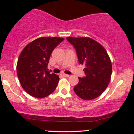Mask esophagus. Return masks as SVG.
<instances>
[{"instance_id":"1","label":"esophagus","mask_w":134,"mask_h":134,"mask_svg":"<svg viewBox=\"0 0 134 134\" xmlns=\"http://www.w3.org/2000/svg\"><path fill=\"white\" fill-rule=\"evenodd\" d=\"M61 76L63 77H69V75L65 74H61Z\"/></svg>"}]
</instances>
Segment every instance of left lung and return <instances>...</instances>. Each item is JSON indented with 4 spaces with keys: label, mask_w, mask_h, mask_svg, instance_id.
Returning a JSON list of instances; mask_svg holds the SVG:
<instances>
[{
    "label": "left lung",
    "mask_w": 134,
    "mask_h": 134,
    "mask_svg": "<svg viewBox=\"0 0 134 134\" xmlns=\"http://www.w3.org/2000/svg\"><path fill=\"white\" fill-rule=\"evenodd\" d=\"M76 50L79 62L85 66L86 76L79 77L74 87L81 99L91 100L105 91L111 79L112 65L107 50L100 43L89 37H67Z\"/></svg>",
    "instance_id": "8db88e82"
}]
</instances>
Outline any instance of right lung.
Masks as SVG:
<instances>
[{
  "mask_svg": "<svg viewBox=\"0 0 134 134\" xmlns=\"http://www.w3.org/2000/svg\"><path fill=\"white\" fill-rule=\"evenodd\" d=\"M64 38L41 37L27 44L20 53L17 74L27 93L37 98H45L55 90L59 77L48 71V64L54 48Z\"/></svg>",
  "mask_w": 134,
  "mask_h": 134,
  "instance_id": "right-lung-1",
  "label": "right lung"
}]
</instances>
